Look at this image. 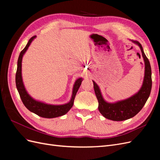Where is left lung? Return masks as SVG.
Masks as SVG:
<instances>
[{
  "mask_svg": "<svg viewBox=\"0 0 160 160\" xmlns=\"http://www.w3.org/2000/svg\"><path fill=\"white\" fill-rule=\"evenodd\" d=\"M133 42L138 45L140 47L145 62V76L143 83L141 89L138 91V93L131 97L129 99L118 101L117 103H107L103 99L98 85L93 81L95 93L99 103L98 109L99 112L105 118L113 121H117V122L130 119L137 115L146 104L152 90V69L149 61L146 55H145L140 42L138 41H133Z\"/></svg>",
  "mask_w": 160,
  "mask_h": 160,
  "instance_id": "8db88e82",
  "label": "left lung"
}]
</instances>
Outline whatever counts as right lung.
Masks as SVG:
<instances>
[{"label": "right lung", "mask_w": 160, "mask_h": 160, "mask_svg": "<svg viewBox=\"0 0 160 160\" xmlns=\"http://www.w3.org/2000/svg\"><path fill=\"white\" fill-rule=\"evenodd\" d=\"M35 37L36 36H33L30 38L26 47L24 48L23 50L21 52L20 55H19L17 62V69L15 77L17 88L23 104L25 105V107L30 111H31V112L37 114V115L40 116V117L45 118H54L57 117H59V116L66 114L72 107V105H73L75 95L81 84L82 78H79L75 81L73 87V91H72V98L68 103L61 105H54L41 103L40 101H37L35 99H33L27 93L25 87H24L21 75V67L22 56L25 54V52L27 50L28 47H29L31 42Z\"/></svg>", "instance_id": "add662e5"}]
</instances>
